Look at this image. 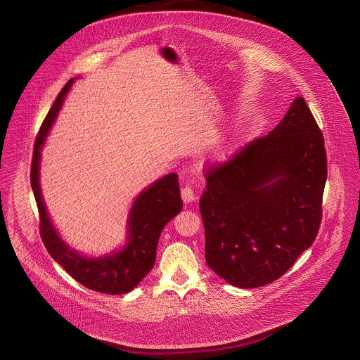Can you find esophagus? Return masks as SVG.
Segmentation results:
<instances>
[{
  "label": "esophagus",
  "instance_id": "obj_1",
  "mask_svg": "<svg viewBox=\"0 0 360 360\" xmlns=\"http://www.w3.org/2000/svg\"><path fill=\"white\" fill-rule=\"evenodd\" d=\"M181 196H182V200H184L185 203H191V202H193V200L196 199V195H195L193 189H192L189 185H186V186L182 188Z\"/></svg>",
  "mask_w": 360,
  "mask_h": 360
}]
</instances>
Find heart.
<instances>
[{
	"label": "heart",
	"mask_w": 360,
	"mask_h": 360,
	"mask_svg": "<svg viewBox=\"0 0 360 360\" xmlns=\"http://www.w3.org/2000/svg\"><path fill=\"white\" fill-rule=\"evenodd\" d=\"M228 150H229V143L218 145V146L215 148V150H214V155H215L218 160H222V158H225V157H226Z\"/></svg>",
	"instance_id": "heart-1"
}]
</instances>
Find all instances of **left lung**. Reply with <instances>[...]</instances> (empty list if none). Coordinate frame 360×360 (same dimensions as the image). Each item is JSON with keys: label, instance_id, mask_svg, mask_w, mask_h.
I'll return each instance as SVG.
<instances>
[{"label": "left lung", "instance_id": "1", "mask_svg": "<svg viewBox=\"0 0 360 360\" xmlns=\"http://www.w3.org/2000/svg\"><path fill=\"white\" fill-rule=\"evenodd\" d=\"M323 135L302 96L266 136L205 174V261L229 285L281 278L314 243L328 176Z\"/></svg>", "mask_w": 360, "mask_h": 360}]
</instances>
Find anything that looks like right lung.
Here are the masks:
<instances>
[{"instance_id":"obj_1","label":"right lung","mask_w":360,"mask_h":360,"mask_svg":"<svg viewBox=\"0 0 360 360\" xmlns=\"http://www.w3.org/2000/svg\"><path fill=\"white\" fill-rule=\"evenodd\" d=\"M71 78L49 110L34 145L31 186L37 200L42 242L53 256L77 282L95 292L122 295L131 292L155 264L157 246L164 226L182 210L176 174H168L146 186L132 202L127 218V240L121 249L101 256H86L72 249L58 233L49 218L39 184L41 155L46 136L53 128L64 99L74 81Z\"/></svg>"}]
</instances>
